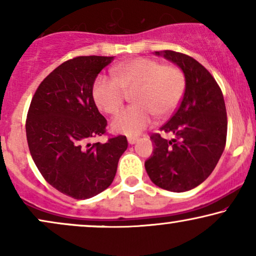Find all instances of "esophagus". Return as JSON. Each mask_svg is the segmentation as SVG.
<instances>
[{"mask_svg": "<svg viewBox=\"0 0 256 256\" xmlns=\"http://www.w3.org/2000/svg\"><path fill=\"white\" fill-rule=\"evenodd\" d=\"M138 141V138H128L129 144H135Z\"/></svg>", "mask_w": 256, "mask_h": 256, "instance_id": "1", "label": "esophagus"}]
</instances>
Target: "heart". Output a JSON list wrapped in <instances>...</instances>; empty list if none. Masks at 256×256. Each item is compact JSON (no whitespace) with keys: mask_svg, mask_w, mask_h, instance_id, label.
<instances>
[{"mask_svg":"<svg viewBox=\"0 0 256 256\" xmlns=\"http://www.w3.org/2000/svg\"><path fill=\"white\" fill-rule=\"evenodd\" d=\"M114 78L100 74L94 80L92 96L107 114H116L127 93L135 106L121 112L112 121L116 132L135 136L152 124L154 115L168 118L180 106L185 92V76L174 65H162L152 58L138 57L114 66Z\"/></svg>","mask_w":256,"mask_h":256,"instance_id":"b5f03b06","label":"heart"}]
</instances>
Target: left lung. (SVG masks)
<instances>
[{
  "label": "left lung",
  "mask_w": 256,
  "mask_h": 256,
  "mask_svg": "<svg viewBox=\"0 0 256 256\" xmlns=\"http://www.w3.org/2000/svg\"><path fill=\"white\" fill-rule=\"evenodd\" d=\"M180 66L185 76V93L180 107L160 130L172 134L166 140L150 136L154 152L146 170L157 186L184 192L202 184L218 163L226 146L227 114L222 92L211 73L190 56L156 51Z\"/></svg>",
  "instance_id": "8db88e82"
}]
</instances>
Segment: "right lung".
I'll list each match as a JSON object with an SVG mask.
<instances>
[{
	"mask_svg": "<svg viewBox=\"0 0 256 256\" xmlns=\"http://www.w3.org/2000/svg\"><path fill=\"white\" fill-rule=\"evenodd\" d=\"M113 57L80 56L54 68L38 86L26 132L34 164L48 184L74 199L94 197L110 186L128 146L124 135L90 143L106 134L92 87Z\"/></svg>",
	"mask_w": 256,
	"mask_h": 256,
	"instance_id": "1",
	"label": "right lung"
}]
</instances>
